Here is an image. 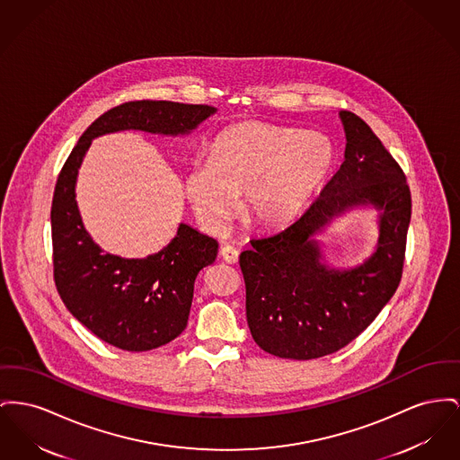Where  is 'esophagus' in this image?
I'll return each mask as SVG.
<instances>
[{
    "label": "esophagus",
    "mask_w": 460,
    "mask_h": 460,
    "mask_svg": "<svg viewBox=\"0 0 460 460\" xmlns=\"http://www.w3.org/2000/svg\"><path fill=\"white\" fill-rule=\"evenodd\" d=\"M220 257L227 262V264H236L238 262V257H240V252L238 248H234L233 244H224L220 248Z\"/></svg>",
    "instance_id": "34e87169"
}]
</instances>
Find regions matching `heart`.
Instances as JSON below:
<instances>
[{
	"instance_id": "b5f03b06",
	"label": "heart",
	"mask_w": 460,
	"mask_h": 460,
	"mask_svg": "<svg viewBox=\"0 0 460 460\" xmlns=\"http://www.w3.org/2000/svg\"><path fill=\"white\" fill-rule=\"evenodd\" d=\"M335 147L320 132L243 123L220 132L208 158L190 163L184 190L198 218L220 229L243 192V217L261 227L292 222L322 186Z\"/></svg>"
}]
</instances>
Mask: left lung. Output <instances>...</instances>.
I'll return each instance as SVG.
<instances>
[{
  "label": "left lung",
  "instance_id": "8db88e82",
  "mask_svg": "<svg viewBox=\"0 0 460 460\" xmlns=\"http://www.w3.org/2000/svg\"><path fill=\"white\" fill-rule=\"evenodd\" d=\"M339 116L346 132L339 172L292 226L252 240L240 255L248 328L257 346L278 358L314 359L342 349L377 318L402 279L411 216L405 173L359 116ZM359 206L379 212L378 246L354 269H330L314 236Z\"/></svg>",
  "mask_w": 460,
  "mask_h": 460
}]
</instances>
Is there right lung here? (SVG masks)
<instances>
[{
  "instance_id": "right-lung-1",
  "label": "right lung",
  "mask_w": 460,
  "mask_h": 460,
  "mask_svg": "<svg viewBox=\"0 0 460 460\" xmlns=\"http://www.w3.org/2000/svg\"><path fill=\"white\" fill-rule=\"evenodd\" d=\"M216 111L170 101L109 109L84 130L58 173L50 214L58 296L83 326L118 349L151 351L184 332L196 276L214 264L218 243L182 222L158 253L144 259L106 253L84 229L76 203L83 158L97 137L125 130L190 136Z\"/></svg>"
}]
</instances>
